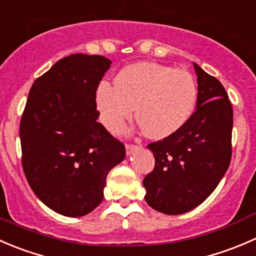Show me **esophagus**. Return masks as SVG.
<instances>
[{"instance_id": "obj_1", "label": "esophagus", "mask_w": 256, "mask_h": 256, "mask_svg": "<svg viewBox=\"0 0 256 256\" xmlns=\"http://www.w3.org/2000/svg\"><path fill=\"white\" fill-rule=\"evenodd\" d=\"M139 146H134V144H126V153H127V156H132L133 154V152L138 150Z\"/></svg>"}]
</instances>
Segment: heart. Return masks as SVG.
I'll list each match as a JSON object with an SVG mask.
<instances>
[{
	"mask_svg": "<svg viewBox=\"0 0 256 256\" xmlns=\"http://www.w3.org/2000/svg\"><path fill=\"white\" fill-rule=\"evenodd\" d=\"M198 87L193 76L156 62L124 67L116 76V84L103 80L96 90L100 120L116 129L136 117L146 136L163 139L188 123L196 107Z\"/></svg>",
	"mask_w": 256,
	"mask_h": 256,
	"instance_id": "1",
	"label": "heart"
}]
</instances>
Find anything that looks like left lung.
<instances>
[{
  "label": "left lung",
  "mask_w": 256,
  "mask_h": 256,
  "mask_svg": "<svg viewBox=\"0 0 256 256\" xmlns=\"http://www.w3.org/2000/svg\"><path fill=\"white\" fill-rule=\"evenodd\" d=\"M196 110L186 126L150 143L156 166L144 178L146 202L159 213L184 214L214 192L232 159V108L222 83L193 63Z\"/></svg>",
  "instance_id": "obj_1"
}]
</instances>
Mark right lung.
<instances>
[{
	"label": "right lung",
	"instance_id": "right-lung-1",
	"mask_svg": "<svg viewBox=\"0 0 256 256\" xmlns=\"http://www.w3.org/2000/svg\"><path fill=\"white\" fill-rule=\"evenodd\" d=\"M110 63L83 53L62 58L34 80L22 114L24 176L37 198L64 216L97 208L108 173L126 156L123 143L97 122L96 90Z\"/></svg>",
	"mask_w": 256,
	"mask_h": 256
}]
</instances>
